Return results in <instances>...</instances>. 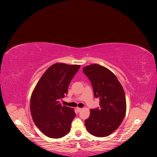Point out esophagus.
Masks as SVG:
<instances>
[{"label":"esophagus","instance_id":"esophagus-1","mask_svg":"<svg viewBox=\"0 0 157 157\" xmlns=\"http://www.w3.org/2000/svg\"><path fill=\"white\" fill-rule=\"evenodd\" d=\"M76 110H77V111H78V112H79V111H81L82 110V108H76Z\"/></svg>","mask_w":157,"mask_h":157}]
</instances>
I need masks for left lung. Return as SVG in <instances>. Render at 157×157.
<instances>
[{"instance_id": "obj_1", "label": "left lung", "mask_w": 157, "mask_h": 157, "mask_svg": "<svg viewBox=\"0 0 157 157\" xmlns=\"http://www.w3.org/2000/svg\"><path fill=\"white\" fill-rule=\"evenodd\" d=\"M94 90V97L99 98V108L90 109L85 121L88 132L104 137L111 134L121 125L126 110V98L121 83L109 69L98 64H92L83 69Z\"/></svg>"}]
</instances>
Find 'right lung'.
<instances>
[{
	"label": "right lung",
	"mask_w": 157,
	"mask_h": 157,
	"mask_svg": "<svg viewBox=\"0 0 157 157\" xmlns=\"http://www.w3.org/2000/svg\"><path fill=\"white\" fill-rule=\"evenodd\" d=\"M79 65L56 63L43 74L30 97V113L35 125L49 138L67 135L76 116L73 108L62 105L60 99L67 94L69 85Z\"/></svg>",
	"instance_id": "add662e5"
}]
</instances>
